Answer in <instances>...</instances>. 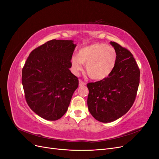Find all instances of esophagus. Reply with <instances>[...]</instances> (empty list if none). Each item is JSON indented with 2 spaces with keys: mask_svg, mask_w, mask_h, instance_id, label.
<instances>
[{
  "mask_svg": "<svg viewBox=\"0 0 159 159\" xmlns=\"http://www.w3.org/2000/svg\"><path fill=\"white\" fill-rule=\"evenodd\" d=\"M85 85V83L82 80H79V85L81 86V85Z\"/></svg>",
  "mask_w": 159,
  "mask_h": 159,
  "instance_id": "1",
  "label": "esophagus"
}]
</instances>
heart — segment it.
Wrapping results in <instances>:
<instances>
[{
  "mask_svg": "<svg viewBox=\"0 0 159 159\" xmlns=\"http://www.w3.org/2000/svg\"><path fill=\"white\" fill-rule=\"evenodd\" d=\"M117 61V52L113 47L103 43H95L81 48L78 55L71 57V63L74 72L82 69L91 79L103 80L113 71Z\"/></svg>",
  "mask_w": 159,
  "mask_h": 159,
  "instance_id": "obj_1",
  "label": "heart"
}]
</instances>
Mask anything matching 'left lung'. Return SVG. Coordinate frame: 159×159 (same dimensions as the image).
Masks as SVG:
<instances>
[{
    "instance_id": "left-lung-1",
    "label": "left lung",
    "mask_w": 159,
    "mask_h": 159,
    "mask_svg": "<svg viewBox=\"0 0 159 159\" xmlns=\"http://www.w3.org/2000/svg\"><path fill=\"white\" fill-rule=\"evenodd\" d=\"M110 44L117 52L113 71L106 79L87 85L88 109L102 123L114 121L131 109L140 80V70L131 53L116 42Z\"/></svg>"
}]
</instances>
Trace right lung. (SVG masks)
<instances>
[{
    "label": "right lung",
    "instance_id": "right-lung-1",
    "mask_svg": "<svg viewBox=\"0 0 159 159\" xmlns=\"http://www.w3.org/2000/svg\"><path fill=\"white\" fill-rule=\"evenodd\" d=\"M73 40H52L32 51L24 66L22 84L28 106L42 118L56 121L66 113L78 78L71 73Z\"/></svg>",
    "mask_w": 159,
    "mask_h": 159
}]
</instances>
